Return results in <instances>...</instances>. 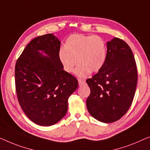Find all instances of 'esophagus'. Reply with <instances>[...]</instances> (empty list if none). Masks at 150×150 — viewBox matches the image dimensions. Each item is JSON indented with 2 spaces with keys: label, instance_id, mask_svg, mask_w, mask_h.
<instances>
[{
  "label": "esophagus",
  "instance_id": "obj_1",
  "mask_svg": "<svg viewBox=\"0 0 150 150\" xmlns=\"http://www.w3.org/2000/svg\"><path fill=\"white\" fill-rule=\"evenodd\" d=\"M78 82H79V86H82L83 85H84L85 83H86V81H85L84 79H78Z\"/></svg>",
  "mask_w": 150,
  "mask_h": 150
}]
</instances>
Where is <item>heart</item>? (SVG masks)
<instances>
[{"instance_id":"1","label":"heart","mask_w":150,"mask_h":150,"mask_svg":"<svg viewBox=\"0 0 150 150\" xmlns=\"http://www.w3.org/2000/svg\"><path fill=\"white\" fill-rule=\"evenodd\" d=\"M59 58L66 72L72 73L78 63L76 75L86 77L91 71L98 72L104 67L107 58V45L98 35L74 33L66 40L64 48L59 51Z\"/></svg>"}]
</instances>
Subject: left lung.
Masks as SVG:
<instances>
[{"label":"left lung","instance_id":"left-lung-1","mask_svg":"<svg viewBox=\"0 0 150 150\" xmlns=\"http://www.w3.org/2000/svg\"><path fill=\"white\" fill-rule=\"evenodd\" d=\"M86 82L91 91L87 108L93 118L110 123L123 117L132 104L137 82V65L128 44L117 38L107 42L104 67Z\"/></svg>","mask_w":150,"mask_h":150}]
</instances>
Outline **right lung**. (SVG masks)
Instances as JSON below:
<instances>
[{
  "mask_svg": "<svg viewBox=\"0 0 150 150\" xmlns=\"http://www.w3.org/2000/svg\"><path fill=\"white\" fill-rule=\"evenodd\" d=\"M60 47L61 41L51 33L38 36L27 45L15 64L18 101L27 117L41 126L54 125L64 117L68 98L78 87L77 79L63 70Z\"/></svg>",
  "mask_w": 150,
  "mask_h": 150,
  "instance_id": "add662e5",
  "label": "right lung"
}]
</instances>
